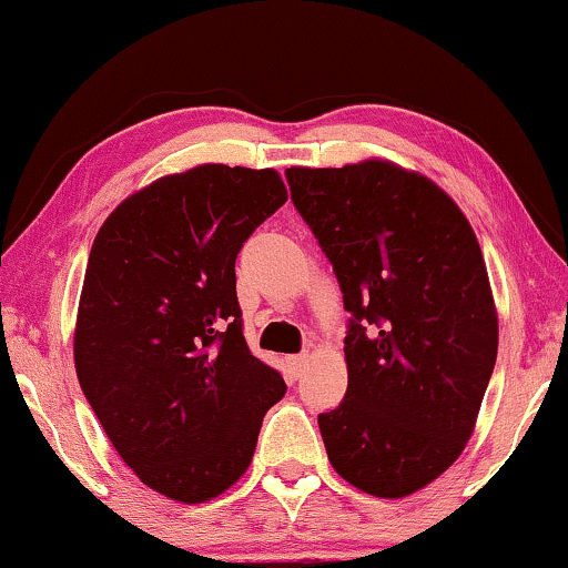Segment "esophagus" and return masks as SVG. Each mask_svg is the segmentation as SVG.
<instances>
[{
  "label": "esophagus",
  "instance_id": "1",
  "mask_svg": "<svg viewBox=\"0 0 568 568\" xmlns=\"http://www.w3.org/2000/svg\"><path fill=\"white\" fill-rule=\"evenodd\" d=\"M305 362H307V356H305V354H294V356H286V367H290V372H292L294 377L300 375L302 367H305Z\"/></svg>",
  "mask_w": 568,
  "mask_h": 568
}]
</instances>
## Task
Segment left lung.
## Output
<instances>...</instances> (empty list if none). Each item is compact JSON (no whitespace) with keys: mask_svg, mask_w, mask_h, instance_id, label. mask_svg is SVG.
Returning <instances> with one entry per match:
<instances>
[{"mask_svg":"<svg viewBox=\"0 0 568 568\" xmlns=\"http://www.w3.org/2000/svg\"><path fill=\"white\" fill-rule=\"evenodd\" d=\"M286 181L352 313L346 395L317 416L325 453L359 491L403 499L460 457L491 379L499 317L478 237L437 183L395 162Z\"/></svg>","mask_w":568,"mask_h":568,"instance_id":"8db88e82","label":"left lung"}]
</instances>
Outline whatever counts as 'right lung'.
Returning a JSON list of instances; mask_svg holds the SVG:
<instances>
[{"mask_svg":"<svg viewBox=\"0 0 568 568\" xmlns=\"http://www.w3.org/2000/svg\"><path fill=\"white\" fill-rule=\"evenodd\" d=\"M284 201L276 170L206 162L131 193L92 243L77 379L121 460L173 501L237 484L286 393L247 348L235 292L240 247Z\"/></svg>","mask_w":568,"mask_h":568,"instance_id":"obj_1","label":"right lung"}]
</instances>
